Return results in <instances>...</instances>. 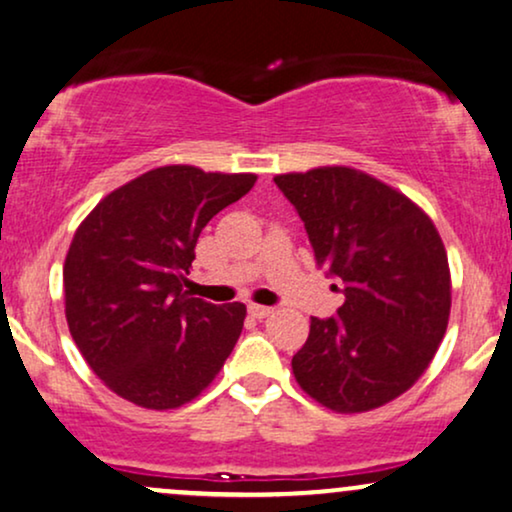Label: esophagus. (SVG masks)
<instances>
[{
	"label": "esophagus",
	"instance_id": "obj_1",
	"mask_svg": "<svg viewBox=\"0 0 512 512\" xmlns=\"http://www.w3.org/2000/svg\"><path fill=\"white\" fill-rule=\"evenodd\" d=\"M248 312H250V316H255V319H267L274 309L264 307V304H248Z\"/></svg>",
	"mask_w": 512,
	"mask_h": 512
}]
</instances>
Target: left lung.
I'll return each instance as SVG.
<instances>
[{"instance_id":"obj_1","label":"left lung","mask_w":512,"mask_h":512,"mask_svg":"<svg viewBox=\"0 0 512 512\" xmlns=\"http://www.w3.org/2000/svg\"><path fill=\"white\" fill-rule=\"evenodd\" d=\"M319 267L342 281L338 314L312 319L293 357L297 385L326 409L361 413L397 399L435 357L451 276L432 219L404 193L352 167L276 174Z\"/></svg>"}]
</instances>
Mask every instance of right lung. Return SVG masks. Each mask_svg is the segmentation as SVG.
I'll use <instances>...</instances> for the list:
<instances>
[{
  "label": "right lung",
  "mask_w": 512,
  "mask_h": 512,
  "mask_svg": "<svg viewBox=\"0 0 512 512\" xmlns=\"http://www.w3.org/2000/svg\"><path fill=\"white\" fill-rule=\"evenodd\" d=\"M255 181L155 167L108 193L77 226L63 264L68 328L89 368L122 399L177 409L224 366L245 304L189 297L184 283L200 231Z\"/></svg>",
  "instance_id": "1"
}]
</instances>
